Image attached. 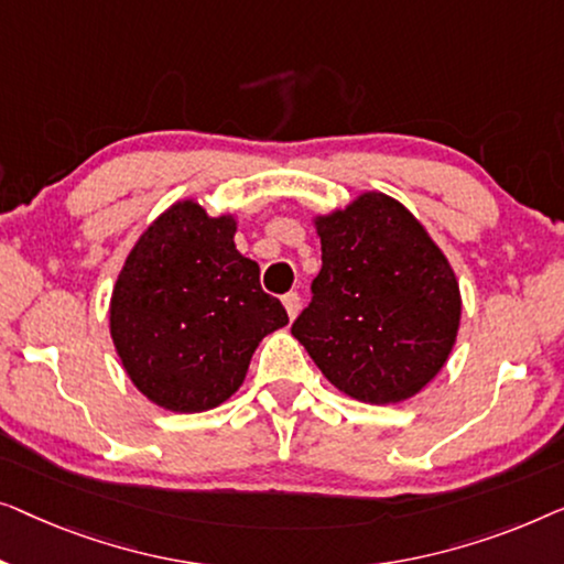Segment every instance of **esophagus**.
Masks as SVG:
<instances>
[{
  "mask_svg": "<svg viewBox=\"0 0 564 564\" xmlns=\"http://www.w3.org/2000/svg\"><path fill=\"white\" fill-rule=\"evenodd\" d=\"M283 301V306H285V314H289V319L293 322L299 316V306H301V299H299V293H293V291H289L285 293V296L281 299Z\"/></svg>",
  "mask_w": 564,
  "mask_h": 564,
  "instance_id": "obj_1",
  "label": "esophagus"
}]
</instances>
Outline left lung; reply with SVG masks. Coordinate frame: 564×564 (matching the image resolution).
I'll return each mask as SVG.
<instances>
[{
  "label": "left lung",
  "instance_id": "left-lung-1",
  "mask_svg": "<svg viewBox=\"0 0 564 564\" xmlns=\"http://www.w3.org/2000/svg\"><path fill=\"white\" fill-rule=\"evenodd\" d=\"M312 221L322 271L291 335L350 399H411L437 378L457 339L463 296L447 256L406 206L380 192Z\"/></svg>",
  "mask_w": 564,
  "mask_h": 564
}]
</instances>
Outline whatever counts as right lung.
Here are the masks:
<instances>
[{
	"label": "right lung",
	"mask_w": 564,
	"mask_h": 564,
	"mask_svg": "<svg viewBox=\"0 0 564 564\" xmlns=\"http://www.w3.org/2000/svg\"><path fill=\"white\" fill-rule=\"evenodd\" d=\"M235 214L171 204L132 245L109 299V335L134 388L155 406L199 414L248 376L260 339L289 324L235 248Z\"/></svg>",
	"instance_id": "1"
}]
</instances>
